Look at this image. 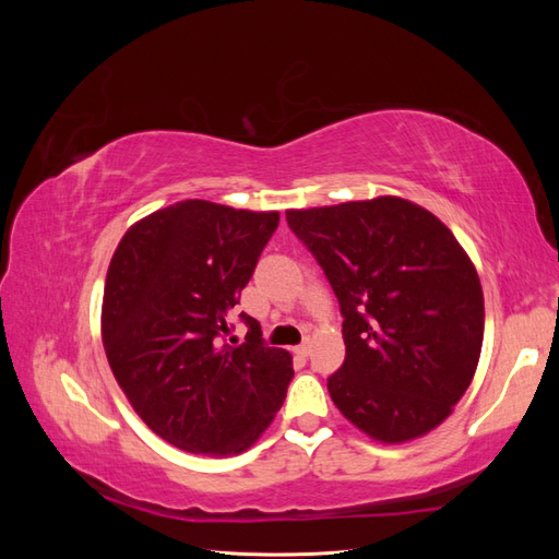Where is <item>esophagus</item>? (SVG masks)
I'll return each instance as SVG.
<instances>
[{
  "instance_id": "obj_1",
  "label": "esophagus",
  "mask_w": 559,
  "mask_h": 559,
  "mask_svg": "<svg viewBox=\"0 0 559 559\" xmlns=\"http://www.w3.org/2000/svg\"><path fill=\"white\" fill-rule=\"evenodd\" d=\"M294 352H296V354H300V357H308V354L312 352V345H310V341H306V343H300Z\"/></svg>"
}]
</instances>
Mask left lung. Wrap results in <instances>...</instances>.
I'll return each instance as SVG.
<instances>
[{
  "label": "left lung",
  "mask_w": 559,
  "mask_h": 559,
  "mask_svg": "<svg viewBox=\"0 0 559 559\" xmlns=\"http://www.w3.org/2000/svg\"><path fill=\"white\" fill-rule=\"evenodd\" d=\"M286 224L341 306L337 411L382 443L441 425L476 373L485 331L478 273L450 228L392 195L289 210Z\"/></svg>",
  "instance_id": "obj_1"
}]
</instances>
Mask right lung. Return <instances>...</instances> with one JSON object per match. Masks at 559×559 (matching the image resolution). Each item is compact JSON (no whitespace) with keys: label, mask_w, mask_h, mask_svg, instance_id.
<instances>
[{"label":"right lung","mask_w":559,"mask_h":559,"mask_svg":"<svg viewBox=\"0 0 559 559\" xmlns=\"http://www.w3.org/2000/svg\"><path fill=\"white\" fill-rule=\"evenodd\" d=\"M277 212L181 200L134 224L109 263L103 343L116 382L163 441L193 454H238L267 429L294 378L247 312L242 345L228 319Z\"/></svg>","instance_id":"right-lung-1"}]
</instances>
